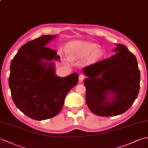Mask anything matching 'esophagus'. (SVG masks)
<instances>
[{
	"label": "esophagus",
	"instance_id": "obj_1",
	"mask_svg": "<svg viewBox=\"0 0 148 148\" xmlns=\"http://www.w3.org/2000/svg\"><path fill=\"white\" fill-rule=\"evenodd\" d=\"M84 78H85V76H84V75H83V74H80L79 76V81H83L84 79Z\"/></svg>",
	"mask_w": 148,
	"mask_h": 148
}]
</instances>
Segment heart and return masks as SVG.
<instances>
[{
    "mask_svg": "<svg viewBox=\"0 0 148 148\" xmlns=\"http://www.w3.org/2000/svg\"><path fill=\"white\" fill-rule=\"evenodd\" d=\"M66 53L69 58L77 59L87 56L88 61L95 62L103 55V49L96 44L74 40L66 46Z\"/></svg>",
    "mask_w": 148,
    "mask_h": 148,
    "instance_id": "1",
    "label": "heart"
}]
</instances>
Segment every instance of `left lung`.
<instances>
[{"label": "left lung", "instance_id": "left-lung-1", "mask_svg": "<svg viewBox=\"0 0 148 148\" xmlns=\"http://www.w3.org/2000/svg\"><path fill=\"white\" fill-rule=\"evenodd\" d=\"M111 57L82 69L87 76L86 102L93 114L114 116L127 111L137 97L140 71L136 56L117 44Z\"/></svg>", "mask_w": 148, "mask_h": 148}]
</instances>
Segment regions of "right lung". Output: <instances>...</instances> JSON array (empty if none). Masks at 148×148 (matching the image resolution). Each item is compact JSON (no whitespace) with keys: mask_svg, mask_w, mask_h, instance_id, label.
I'll return each instance as SVG.
<instances>
[{"mask_svg":"<svg viewBox=\"0 0 148 148\" xmlns=\"http://www.w3.org/2000/svg\"><path fill=\"white\" fill-rule=\"evenodd\" d=\"M56 35H44L19 49L10 65L9 85L16 106L36 120L54 117L60 112L67 93L78 82L77 73L61 77L53 60L60 58L46 47Z\"/></svg>","mask_w":148,"mask_h":148,"instance_id":"right-lung-1","label":"right lung"}]
</instances>
